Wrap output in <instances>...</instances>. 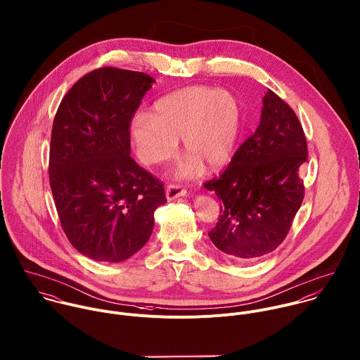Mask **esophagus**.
I'll list each match as a JSON object with an SVG mask.
<instances>
[{"instance_id":"34e87169","label":"esophagus","mask_w":360,"mask_h":360,"mask_svg":"<svg viewBox=\"0 0 360 360\" xmlns=\"http://www.w3.org/2000/svg\"><path fill=\"white\" fill-rule=\"evenodd\" d=\"M165 193H167V199H168V200H174V199H176V198H181V196L186 195V189L182 188V186H179V185H169V186L167 188Z\"/></svg>"}]
</instances>
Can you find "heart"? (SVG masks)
I'll return each instance as SVG.
<instances>
[{
  "instance_id": "1",
  "label": "heart",
  "mask_w": 360,
  "mask_h": 360,
  "mask_svg": "<svg viewBox=\"0 0 360 360\" xmlns=\"http://www.w3.org/2000/svg\"><path fill=\"white\" fill-rule=\"evenodd\" d=\"M241 129V108L234 95L210 86H188L161 98L151 113H137L130 124L140 160L157 164L169 160L182 139L184 150L193 158L179 175L191 176L199 162L213 169L233 155Z\"/></svg>"
}]
</instances>
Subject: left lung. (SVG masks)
Masks as SVG:
<instances>
[{
	"instance_id": "left-lung-1",
	"label": "left lung",
	"mask_w": 360,
	"mask_h": 360,
	"mask_svg": "<svg viewBox=\"0 0 360 360\" xmlns=\"http://www.w3.org/2000/svg\"><path fill=\"white\" fill-rule=\"evenodd\" d=\"M307 155L297 115L268 89L255 133L219 176L203 184L221 200L219 221L209 231L221 252L238 262H255L285 241L304 199L299 172Z\"/></svg>"
}]
</instances>
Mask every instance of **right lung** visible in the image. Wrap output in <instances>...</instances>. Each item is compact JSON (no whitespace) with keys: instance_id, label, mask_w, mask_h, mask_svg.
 <instances>
[{"instance_id":"obj_1","label":"right lung","mask_w":360,"mask_h":360,"mask_svg":"<svg viewBox=\"0 0 360 360\" xmlns=\"http://www.w3.org/2000/svg\"><path fill=\"white\" fill-rule=\"evenodd\" d=\"M154 78L101 67L81 77L56 112L49 178L71 245L102 262H120L148 241L164 184L130 157V123Z\"/></svg>"}]
</instances>
